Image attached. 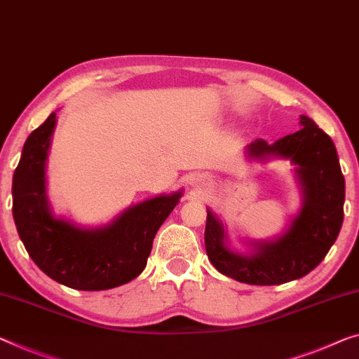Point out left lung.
Here are the masks:
<instances>
[{"label": "left lung", "mask_w": 359, "mask_h": 359, "mask_svg": "<svg viewBox=\"0 0 359 359\" xmlns=\"http://www.w3.org/2000/svg\"><path fill=\"white\" fill-rule=\"evenodd\" d=\"M298 132L269 145L263 138L247 147V158H283L297 165L302 210L280 237L255 242L248 255L229 248L222 222L208 210L205 245L221 274L250 285H280L311 272L329 253L344 222L345 179L327 133L308 116H299Z\"/></svg>", "instance_id": "left-lung-1"}]
</instances>
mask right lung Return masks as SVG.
Here are the masks:
<instances>
[{
	"label": "right lung",
	"instance_id": "add662e5",
	"mask_svg": "<svg viewBox=\"0 0 359 359\" xmlns=\"http://www.w3.org/2000/svg\"><path fill=\"white\" fill-rule=\"evenodd\" d=\"M56 112L27 138L13 177V216L34 263L53 280L76 290H108L145 269L158 229L182 191L127 208L108 226L83 229L53 214L46 198L45 165Z\"/></svg>",
	"mask_w": 359,
	"mask_h": 359
}]
</instances>
